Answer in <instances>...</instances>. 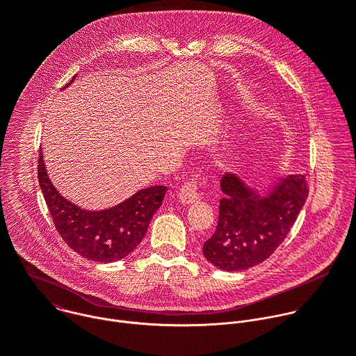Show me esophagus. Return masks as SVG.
<instances>
[{"label": "esophagus", "instance_id": "esophagus-1", "mask_svg": "<svg viewBox=\"0 0 356 356\" xmlns=\"http://www.w3.org/2000/svg\"><path fill=\"white\" fill-rule=\"evenodd\" d=\"M179 200L183 202V204H193V202L198 201L200 193H198L197 181L184 183V186L179 191Z\"/></svg>", "mask_w": 356, "mask_h": 356}]
</instances>
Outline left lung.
Returning <instances> with one entry per match:
<instances>
[{
	"label": "left lung",
	"mask_w": 356,
	"mask_h": 356,
	"mask_svg": "<svg viewBox=\"0 0 356 356\" xmlns=\"http://www.w3.org/2000/svg\"><path fill=\"white\" fill-rule=\"evenodd\" d=\"M222 198L214 235L202 245L206 259L227 272L245 270L266 261L296 222L309 190L302 175L253 188L235 173L220 181Z\"/></svg>",
	"instance_id": "left-lung-1"
}]
</instances>
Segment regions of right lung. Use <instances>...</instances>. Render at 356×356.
Segmentation results:
<instances>
[{
    "label": "right lung",
    "instance_id": "1",
    "mask_svg": "<svg viewBox=\"0 0 356 356\" xmlns=\"http://www.w3.org/2000/svg\"><path fill=\"white\" fill-rule=\"evenodd\" d=\"M38 180L47 210L63 241L83 258L101 264L121 261L135 250L168 191L166 186L147 187L114 207L98 211L84 210L63 197L50 181L42 150Z\"/></svg>",
    "mask_w": 356,
    "mask_h": 356
}]
</instances>
